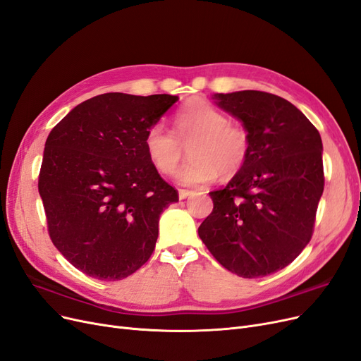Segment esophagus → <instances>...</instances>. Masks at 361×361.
Returning <instances> with one entry per match:
<instances>
[{
    "mask_svg": "<svg viewBox=\"0 0 361 361\" xmlns=\"http://www.w3.org/2000/svg\"><path fill=\"white\" fill-rule=\"evenodd\" d=\"M192 194H194V191H190V190H179V198H180V200L188 198V197L192 195Z\"/></svg>",
    "mask_w": 361,
    "mask_h": 361,
    "instance_id": "esophagus-1",
    "label": "esophagus"
}]
</instances>
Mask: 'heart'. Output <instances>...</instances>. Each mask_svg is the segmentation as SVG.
<instances>
[{
  "label": "heart",
  "mask_w": 361,
  "mask_h": 361,
  "mask_svg": "<svg viewBox=\"0 0 361 361\" xmlns=\"http://www.w3.org/2000/svg\"><path fill=\"white\" fill-rule=\"evenodd\" d=\"M191 158L176 179L186 186L204 185L218 178H233L246 166L252 139L243 126L229 123L226 115L204 99H194L173 117V132L163 123L152 124L143 139L147 155L161 175H171L190 143Z\"/></svg>",
  "instance_id": "1"
}]
</instances>
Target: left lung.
<instances>
[{"label": "left lung", "instance_id": "8db88e82", "mask_svg": "<svg viewBox=\"0 0 361 361\" xmlns=\"http://www.w3.org/2000/svg\"><path fill=\"white\" fill-rule=\"evenodd\" d=\"M214 99L243 121L252 149L225 188L209 192L213 212L198 235L228 271L265 277L292 264L312 237L324 190L322 137L280 96L244 90Z\"/></svg>", "mask_w": 361, "mask_h": 361}]
</instances>
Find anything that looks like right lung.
<instances>
[{"instance_id": "right-lung-1", "label": "right lung", "mask_w": 361, "mask_h": 361, "mask_svg": "<svg viewBox=\"0 0 361 361\" xmlns=\"http://www.w3.org/2000/svg\"><path fill=\"white\" fill-rule=\"evenodd\" d=\"M176 100L99 94L72 109L46 140L38 191L49 235L93 279L123 280L145 264L161 212L179 200L143 147L148 128Z\"/></svg>"}]
</instances>
